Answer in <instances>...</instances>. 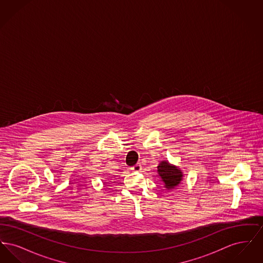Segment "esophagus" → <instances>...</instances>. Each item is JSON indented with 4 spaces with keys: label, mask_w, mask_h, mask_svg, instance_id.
Wrapping results in <instances>:
<instances>
[{
    "label": "esophagus",
    "mask_w": 263,
    "mask_h": 263,
    "mask_svg": "<svg viewBox=\"0 0 263 263\" xmlns=\"http://www.w3.org/2000/svg\"><path fill=\"white\" fill-rule=\"evenodd\" d=\"M132 170H133L134 172H140V171H142V165H141L140 163H138V164L134 165V166L132 167Z\"/></svg>",
    "instance_id": "1"
}]
</instances>
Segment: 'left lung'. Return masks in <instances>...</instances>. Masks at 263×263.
<instances>
[{
    "instance_id": "obj_1",
    "label": "left lung",
    "mask_w": 263,
    "mask_h": 263,
    "mask_svg": "<svg viewBox=\"0 0 263 263\" xmlns=\"http://www.w3.org/2000/svg\"><path fill=\"white\" fill-rule=\"evenodd\" d=\"M158 177L163 181V187L172 190L177 187L183 180V173L179 166L172 164L168 161H161L157 166Z\"/></svg>"
}]
</instances>
